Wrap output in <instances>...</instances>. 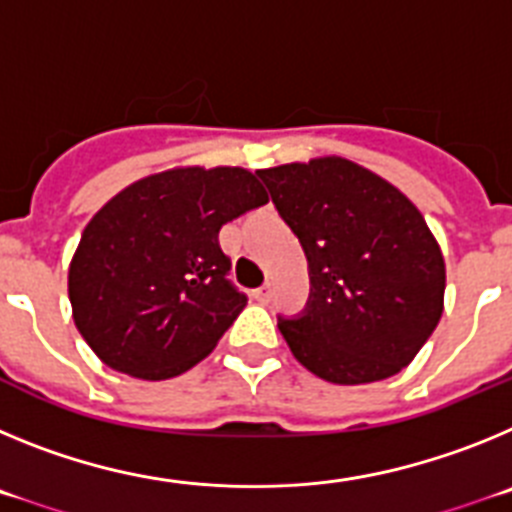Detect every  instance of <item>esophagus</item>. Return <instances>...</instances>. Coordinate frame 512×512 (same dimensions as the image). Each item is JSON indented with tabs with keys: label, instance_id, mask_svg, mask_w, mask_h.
<instances>
[{
	"label": "esophagus",
	"instance_id": "obj_1",
	"mask_svg": "<svg viewBox=\"0 0 512 512\" xmlns=\"http://www.w3.org/2000/svg\"><path fill=\"white\" fill-rule=\"evenodd\" d=\"M253 300L261 302V305H269V300H271V284H264V287L253 289Z\"/></svg>",
	"mask_w": 512,
	"mask_h": 512
}]
</instances>
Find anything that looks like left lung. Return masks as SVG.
Returning a JSON list of instances; mask_svg holds the SVG:
<instances>
[{
  "mask_svg": "<svg viewBox=\"0 0 512 512\" xmlns=\"http://www.w3.org/2000/svg\"><path fill=\"white\" fill-rule=\"evenodd\" d=\"M300 238L310 297L279 330L333 384L379 382L415 359L443 312L446 266L418 207L341 156L256 171Z\"/></svg>",
  "mask_w": 512,
  "mask_h": 512,
  "instance_id": "left-lung-1",
  "label": "left lung"
}]
</instances>
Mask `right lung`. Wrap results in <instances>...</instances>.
Listing matches in <instances>:
<instances>
[{"instance_id":"1","label":"right lung","mask_w":512,"mask_h":512,"mask_svg":"<svg viewBox=\"0 0 512 512\" xmlns=\"http://www.w3.org/2000/svg\"><path fill=\"white\" fill-rule=\"evenodd\" d=\"M266 202L256 174L238 166L169 169L115 194L69 266L74 323L94 354L151 382L205 359L246 307L217 235Z\"/></svg>"}]
</instances>
